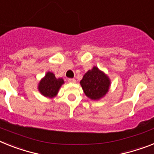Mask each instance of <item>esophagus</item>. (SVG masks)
Instances as JSON below:
<instances>
[{"mask_svg": "<svg viewBox=\"0 0 154 154\" xmlns=\"http://www.w3.org/2000/svg\"><path fill=\"white\" fill-rule=\"evenodd\" d=\"M68 81L70 82V83H75V82H76V80H75L74 78H69V79H68Z\"/></svg>", "mask_w": 154, "mask_h": 154, "instance_id": "34e87169", "label": "esophagus"}]
</instances>
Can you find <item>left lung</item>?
Listing matches in <instances>:
<instances>
[{
  "label": "left lung",
  "mask_w": 154,
  "mask_h": 154,
  "mask_svg": "<svg viewBox=\"0 0 154 154\" xmlns=\"http://www.w3.org/2000/svg\"><path fill=\"white\" fill-rule=\"evenodd\" d=\"M80 84L86 96L92 100H99L109 91L110 80L98 67L94 66L84 75Z\"/></svg>",
  "instance_id": "1"
}]
</instances>
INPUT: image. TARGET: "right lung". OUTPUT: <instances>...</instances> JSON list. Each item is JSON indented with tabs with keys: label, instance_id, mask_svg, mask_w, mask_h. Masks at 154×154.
Returning <instances> with one entry per match:
<instances>
[{
	"label": "right lung",
	"instance_id": "obj_1",
	"mask_svg": "<svg viewBox=\"0 0 154 154\" xmlns=\"http://www.w3.org/2000/svg\"><path fill=\"white\" fill-rule=\"evenodd\" d=\"M64 84L63 78H56L51 72H48L38 85V90L45 97L53 98L58 94L62 85Z\"/></svg>",
	"mask_w": 154,
	"mask_h": 154
}]
</instances>
